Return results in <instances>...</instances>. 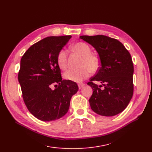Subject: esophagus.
<instances>
[{"label": "esophagus", "instance_id": "esophagus-1", "mask_svg": "<svg viewBox=\"0 0 152 152\" xmlns=\"http://www.w3.org/2000/svg\"><path fill=\"white\" fill-rule=\"evenodd\" d=\"M84 85H85V84H84V83H80V84H78V87H79V89H81V88L83 87H84Z\"/></svg>", "mask_w": 152, "mask_h": 152}]
</instances>
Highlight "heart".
Masks as SVG:
<instances>
[{
    "mask_svg": "<svg viewBox=\"0 0 152 152\" xmlns=\"http://www.w3.org/2000/svg\"><path fill=\"white\" fill-rule=\"evenodd\" d=\"M73 53L82 57L80 62V68L69 69L66 71L64 77L67 80L80 83L87 79L91 72H98L102 65V59L99 53L91 51V46L83 42H77L71 46ZM56 63L61 70L67 67V53L64 49H61L56 56Z\"/></svg>",
    "mask_w": 152,
    "mask_h": 152,
    "instance_id": "1",
    "label": "heart"
}]
</instances>
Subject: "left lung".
Instances as JSON below:
<instances>
[{"instance_id": "8db88e82", "label": "left lung", "mask_w": 152, "mask_h": 152, "mask_svg": "<svg viewBox=\"0 0 152 152\" xmlns=\"http://www.w3.org/2000/svg\"><path fill=\"white\" fill-rule=\"evenodd\" d=\"M99 53L102 65L87 85L93 93L88 102L91 109L100 115L114 116L123 112L134 93V64L121 42L104 35L81 36ZM94 80L102 83L99 86ZM103 87V88H102Z\"/></svg>"}]
</instances>
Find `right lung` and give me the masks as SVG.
I'll return each instance as SVG.
<instances>
[{"instance_id": "add662e5", "label": "right lung", "mask_w": 152, "mask_h": 152, "mask_svg": "<svg viewBox=\"0 0 152 152\" xmlns=\"http://www.w3.org/2000/svg\"><path fill=\"white\" fill-rule=\"evenodd\" d=\"M71 38L46 37L31 46L21 58L18 79L23 100L28 110L41 121H50L65 115L72 96L78 91L76 83L62 80L56 63L58 53ZM53 85L57 86L54 90Z\"/></svg>"}]
</instances>
